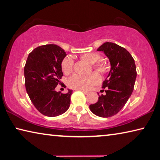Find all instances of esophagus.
<instances>
[{
    "mask_svg": "<svg viewBox=\"0 0 160 160\" xmlns=\"http://www.w3.org/2000/svg\"><path fill=\"white\" fill-rule=\"evenodd\" d=\"M80 91H82V92L85 94V95H88V92H87V91H85V90H80Z\"/></svg>",
    "mask_w": 160,
    "mask_h": 160,
    "instance_id": "1",
    "label": "esophagus"
}]
</instances>
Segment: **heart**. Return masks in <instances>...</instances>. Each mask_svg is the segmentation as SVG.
Instances as JSON below:
<instances>
[{
	"instance_id": "obj_1",
	"label": "heart",
	"mask_w": 160,
	"mask_h": 160,
	"mask_svg": "<svg viewBox=\"0 0 160 160\" xmlns=\"http://www.w3.org/2000/svg\"><path fill=\"white\" fill-rule=\"evenodd\" d=\"M80 58L85 61L93 64V69L100 72L101 74H106L109 70V65L104 61H98L100 59V55L96 52H88L82 55ZM74 62L70 57L64 58L61 63L62 72L65 74H69L73 70ZM100 80V76L96 72H92L87 76L80 75H73L68 79V84L70 88L76 90H88L93 85L99 82Z\"/></svg>"
}]
</instances>
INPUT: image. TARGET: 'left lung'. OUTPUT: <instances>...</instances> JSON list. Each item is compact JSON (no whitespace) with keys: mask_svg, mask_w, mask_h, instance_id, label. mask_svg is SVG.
<instances>
[{"mask_svg":"<svg viewBox=\"0 0 160 160\" xmlns=\"http://www.w3.org/2000/svg\"><path fill=\"white\" fill-rule=\"evenodd\" d=\"M98 50L107 55L111 69L102 82L106 94L99 96L98 102L91 104L90 109L95 115L110 118L120 112L132 93L137 77L136 65L130 53L113 42H106Z\"/></svg>","mask_w":160,"mask_h":160,"instance_id":"obj_1","label":"left lung"}]
</instances>
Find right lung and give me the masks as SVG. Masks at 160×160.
<instances>
[{
    "label": "right lung",
    "mask_w": 160,
    "mask_h": 160,
    "mask_svg": "<svg viewBox=\"0 0 160 160\" xmlns=\"http://www.w3.org/2000/svg\"><path fill=\"white\" fill-rule=\"evenodd\" d=\"M65 56L64 50L58 45H45L35 48L25 62V89L35 108L45 116L62 115L70 107L72 90L65 94L55 91L61 83V63Z\"/></svg>",
    "instance_id": "1"
}]
</instances>
